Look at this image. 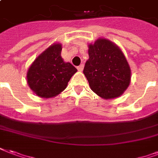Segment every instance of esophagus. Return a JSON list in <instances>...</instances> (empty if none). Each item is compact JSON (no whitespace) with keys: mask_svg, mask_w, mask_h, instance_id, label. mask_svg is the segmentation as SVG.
Returning a JSON list of instances; mask_svg holds the SVG:
<instances>
[{"mask_svg":"<svg viewBox=\"0 0 158 158\" xmlns=\"http://www.w3.org/2000/svg\"><path fill=\"white\" fill-rule=\"evenodd\" d=\"M83 64H81V65H80V66H77V70L79 71V72H82V70H83Z\"/></svg>","mask_w":158,"mask_h":158,"instance_id":"34e87169","label":"esophagus"}]
</instances>
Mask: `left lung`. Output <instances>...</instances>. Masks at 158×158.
<instances>
[{
	"instance_id": "left-lung-1",
	"label": "left lung",
	"mask_w": 158,
	"mask_h": 158,
	"mask_svg": "<svg viewBox=\"0 0 158 158\" xmlns=\"http://www.w3.org/2000/svg\"><path fill=\"white\" fill-rule=\"evenodd\" d=\"M83 73L92 91L104 99L123 94L131 82V69L122 50L107 39L88 45Z\"/></svg>"
}]
</instances>
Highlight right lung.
I'll list each match as a JSON object with an SVG mask.
<instances>
[{"instance_id":"obj_1","label":"right lung","mask_w":158,"mask_h":158,"mask_svg":"<svg viewBox=\"0 0 158 158\" xmlns=\"http://www.w3.org/2000/svg\"><path fill=\"white\" fill-rule=\"evenodd\" d=\"M61 44L54 43L39 55L27 74L29 87L42 98L54 97L63 92L72 76L77 72L61 56Z\"/></svg>"}]
</instances>
